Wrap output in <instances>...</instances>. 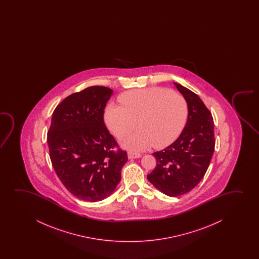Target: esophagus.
I'll list each match as a JSON object with an SVG mask.
<instances>
[{"label":"esophagus","instance_id":"obj_1","mask_svg":"<svg viewBox=\"0 0 259 259\" xmlns=\"http://www.w3.org/2000/svg\"><path fill=\"white\" fill-rule=\"evenodd\" d=\"M127 156L129 159H133V158H140V157H142V155H141V154H139V153L132 152V151H129V152H128Z\"/></svg>","mask_w":259,"mask_h":259}]
</instances>
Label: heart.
Returning <instances> with one entry per match:
<instances>
[{"label": "heart", "instance_id": "heart-1", "mask_svg": "<svg viewBox=\"0 0 259 259\" xmlns=\"http://www.w3.org/2000/svg\"><path fill=\"white\" fill-rule=\"evenodd\" d=\"M120 105L109 104L103 119L117 138L133 131L138 121L140 130L124 140L123 145L133 150L151 146L161 149L181 135L188 117V104L178 93L161 88L136 89L119 97Z\"/></svg>", "mask_w": 259, "mask_h": 259}]
</instances>
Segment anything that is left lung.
<instances>
[{
  "label": "left lung",
  "mask_w": 259,
  "mask_h": 259,
  "mask_svg": "<svg viewBox=\"0 0 259 259\" xmlns=\"http://www.w3.org/2000/svg\"><path fill=\"white\" fill-rule=\"evenodd\" d=\"M174 85L188 103V121L172 144L153 153L156 166L147 176L155 188L172 197L191 191L202 181L215 148L211 113L196 94Z\"/></svg>",
  "instance_id": "left-lung-1"
}]
</instances>
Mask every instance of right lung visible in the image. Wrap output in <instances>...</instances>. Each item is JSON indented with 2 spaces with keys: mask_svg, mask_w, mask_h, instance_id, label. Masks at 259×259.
<instances>
[{
  "mask_svg": "<svg viewBox=\"0 0 259 259\" xmlns=\"http://www.w3.org/2000/svg\"><path fill=\"white\" fill-rule=\"evenodd\" d=\"M113 91L94 85L68 96L55 109L48 145L55 171L76 197L97 202L113 193L127 154L118 147L103 122Z\"/></svg>",
  "mask_w": 259,
  "mask_h": 259,
  "instance_id": "right-lung-1",
  "label": "right lung"
}]
</instances>
